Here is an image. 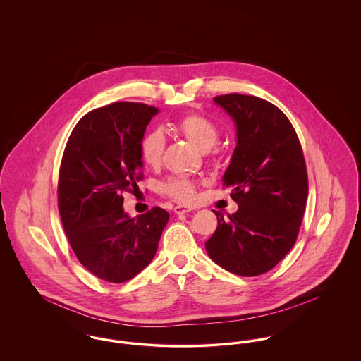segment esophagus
Wrapping results in <instances>:
<instances>
[{
    "label": "esophagus",
    "instance_id": "esophagus-1",
    "mask_svg": "<svg viewBox=\"0 0 361 361\" xmlns=\"http://www.w3.org/2000/svg\"><path fill=\"white\" fill-rule=\"evenodd\" d=\"M173 211H174L177 215H181V214H187L189 211H193V208L188 206H176L173 208Z\"/></svg>",
    "mask_w": 361,
    "mask_h": 361
}]
</instances>
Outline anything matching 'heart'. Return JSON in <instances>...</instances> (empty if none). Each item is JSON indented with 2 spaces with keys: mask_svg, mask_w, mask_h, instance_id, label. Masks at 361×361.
Listing matches in <instances>:
<instances>
[{
  "mask_svg": "<svg viewBox=\"0 0 361 361\" xmlns=\"http://www.w3.org/2000/svg\"><path fill=\"white\" fill-rule=\"evenodd\" d=\"M174 128L203 153L211 150L219 139V131L216 126L199 114L185 115L174 123ZM165 142V135L159 130H152L142 137L139 152L146 165L157 166L161 162ZM162 190L180 203H190L196 199V183L181 176L168 180L162 185Z\"/></svg>",
  "mask_w": 361,
  "mask_h": 361,
  "instance_id": "1",
  "label": "heart"
}]
</instances>
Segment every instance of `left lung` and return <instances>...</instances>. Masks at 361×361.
<instances>
[{"label":"left lung","instance_id":"left-lung-1","mask_svg":"<svg viewBox=\"0 0 361 361\" xmlns=\"http://www.w3.org/2000/svg\"><path fill=\"white\" fill-rule=\"evenodd\" d=\"M233 119L237 145L224 174L238 204L206 242L209 258L235 275L271 271L290 252L309 195L306 162L291 121L275 106L247 94L214 99Z\"/></svg>","mask_w":361,"mask_h":361}]
</instances>
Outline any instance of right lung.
Instances as JSON below:
<instances>
[{
  "mask_svg": "<svg viewBox=\"0 0 361 361\" xmlns=\"http://www.w3.org/2000/svg\"><path fill=\"white\" fill-rule=\"evenodd\" d=\"M158 112L140 103L90 111L74 127L62 158L58 208L63 230L78 261L109 283H124L153 261L169 221L159 207L131 218L121 196L142 178L139 143Z\"/></svg>",
  "mask_w": 361,
  "mask_h": 361,
  "instance_id": "obj_1",
  "label": "right lung"
}]
</instances>
